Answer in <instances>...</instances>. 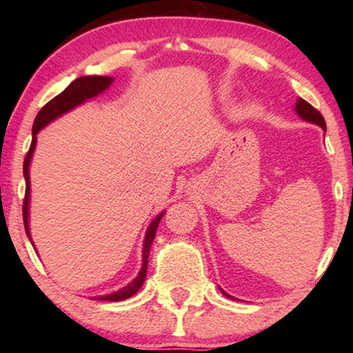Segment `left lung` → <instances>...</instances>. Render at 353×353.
<instances>
[{"label":"left lung","mask_w":353,"mask_h":353,"mask_svg":"<svg viewBox=\"0 0 353 353\" xmlns=\"http://www.w3.org/2000/svg\"><path fill=\"white\" fill-rule=\"evenodd\" d=\"M296 112L301 115V117L303 119V120H307V122H310V123H316V125H320V127L325 130L326 132V122H325V119H323V115L318 112V110L313 108L312 104H308L305 99H302V98H297V103H296ZM221 294H225L226 297H230V299H233L230 296V294H226L223 289H221Z\"/></svg>","instance_id":"left-lung-1"}]
</instances>
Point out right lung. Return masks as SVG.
Listing matches in <instances>:
<instances>
[{
  "label": "right lung",
  "mask_w": 353,
  "mask_h": 353,
  "mask_svg": "<svg viewBox=\"0 0 353 353\" xmlns=\"http://www.w3.org/2000/svg\"><path fill=\"white\" fill-rule=\"evenodd\" d=\"M112 83V79L110 77H80L72 81V83L67 86V88L62 91L61 94H57L56 98H52L50 103L45 104L41 108L40 112H38L35 122H33L32 128V144L30 149H28L26 161H23V176H26V197H23V205H22V215H23V226H26V233L30 239V231H28V201H30V175H28V165H30L33 151H35L37 144V133L40 132L43 127H46L48 123L52 122V120L59 117V115L69 112L70 109L77 108V105L85 103L86 99L94 98L99 93H103L104 90H108V86ZM163 216V214L157 215L156 219L152 220V223L149 225L146 238H144V245H143V267L141 272L138 273V276L133 279L128 286L120 289L117 292L108 294V296L98 297L99 301H109V302H120L125 301V299L132 297L133 294L139 291V288L143 286L144 278H146L148 272V257H149V249H151V244L154 241V236H156V230L159 226V221Z\"/></svg>",
  "instance_id": "obj_1"
}]
</instances>
